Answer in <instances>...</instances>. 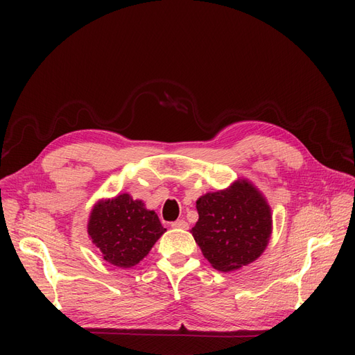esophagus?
Listing matches in <instances>:
<instances>
[{"instance_id":"34e87169","label":"esophagus","mask_w":355,"mask_h":355,"mask_svg":"<svg viewBox=\"0 0 355 355\" xmlns=\"http://www.w3.org/2000/svg\"><path fill=\"white\" fill-rule=\"evenodd\" d=\"M171 228H176V230H188V222L184 219H178L176 222L171 223Z\"/></svg>"}]
</instances>
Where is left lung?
<instances>
[{"label": "left lung", "mask_w": 355, "mask_h": 355, "mask_svg": "<svg viewBox=\"0 0 355 355\" xmlns=\"http://www.w3.org/2000/svg\"><path fill=\"white\" fill-rule=\"evenodd\" d=\"M197 211L198 220L191 234L214 270H240L254 262L270 243L271 207L247 179L201 196Z\"/></svg>", "instance_id": "obj_1"}]
</instances>
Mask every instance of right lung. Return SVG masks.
Returning <instances> with one entry per match:
<instances>
[{"label": "right lung", "mask_w": 355, "mask_h": 355, "mask_svg": "<svg viewBox=\"0 0 355 355\" xmlns=\"http://www.w3.org/2000/svg\"><path fill=\"white\" fill-rule=\"evenodd\" d=\"M87 232L106 262L118 268H132L149 253L166 228L142 200L121 194L94 204Z\"/></svg>", "instance_id": "obj_1"}]
</instances>
